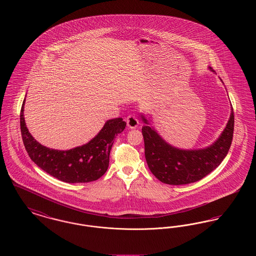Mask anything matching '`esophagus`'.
Listing matches in <instances>:
<instances>
[{"mask_svg": "<svg viewBox=\"0 0 256 256\" xmlns=\"http://www.w3.org/2000/svg\"><path fill=\"white\" fill-rule=\"evenodd\" d=\"M126 124H128V126L130 128H135L138 126L139 124V121L138 119L136 118V116L134 115H128V118H126Z\"/></svg>", "mask_w": 256, "mask_h": 256, "instance_id": "1", "label": "esophagus"}]
</instances>
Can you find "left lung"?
Wrapping results in <instances>:
<instances>
[{"label": "left lung", "mask_w": 256, "mask_h": 256, "mask_svg": "<svg viewBox=\"0 0 256 256\" xmlns=\"http://www.w3.org/2000/svg\"><path fill=\"white\" fill-rule=\"evenodd\" d=\"M214 72L211 67H208ZM145 124L142 134L145 143V158L148 169L161 182L182 185L196 182L215 170L226 156L232 145L234 130V114L230 116L219 138L210 146L196 150H183L172 146L150 126L141 114Z\"/></svg>", "instance_id": "left-lung-1"}]
</instances>
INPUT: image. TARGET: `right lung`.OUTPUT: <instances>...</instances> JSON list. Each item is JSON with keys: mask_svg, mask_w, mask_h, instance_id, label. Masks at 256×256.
Returning a JSON list of instances; mask_svg holds the SVG:
<instances>
[{"mask_svg": "<svg viewBox=\"0 0 256 256\" xmlns=\"http://www.w3.org/2000/svg\"><path fill=\"white\" fill-rule=\"evenodd\" d=\"M24 100L20 114L21 134L30 158L39 168L67 183L90 182L104 176L110 165L114 139L126 124L122 118L108 120L100 132L82 146L67 150H54L41 145L28 132L24 122Z\"/></svg>", "mask_w": 256, "mask_h": 256, "instance_id": "obj_1", "label": "right lung"}]
</instances>
